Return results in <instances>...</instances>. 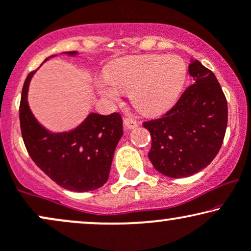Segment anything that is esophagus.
Returning a JSON list of instances; mask_svg holds the SVG:
<instances>
[{"mask_svg":"<svg viewBox=\"0 0 251 251\" xmlns=\"http://www.w3.org/2000/svg\"><path fill=\"white\" fill-rule=\"evenodd\" d=\"M124 125H125L126 128L132 129V128L138 127L139 123L136 122V120H135L134 118H132V117H127V118L124 119Z\"/></svg>","mask_w":251,"mask_h":251,"instance_id":"obj_1","label":"esophagus"}]
</instances>
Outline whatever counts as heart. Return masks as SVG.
Wrapping results in <instances>:
<instances>
[{"instance_id":"1","label":"heart","mask_w":251,"mask_h":251,"mask_svg":"<svg viewBox=\"0 0 251 251\" xmlns=\"http://www.w3.org/2000/svg\"><path fill=\"white\" fill-rule=\"evenodd\" d=\"M186 67L175 56H135L116 62L106 78L117 88L131 90L129 98L136 110L155 115L173 105L185 80ZM104 96L115 100L113 88L102 87Z\"/></svg>"}]
</instances>
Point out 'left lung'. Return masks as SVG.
I'll return each mask as SVG.
<instances>
[{
  "instance_id": "left-lung-1",
  "label": "left lung",
  "mask_w": 251,
  "mask_h": 251,
  "mask_svg": "<svg viewBox=\"0 0 251 251\" xmlns=\"http://www.w3.org/2000/svg\"><path fill=\"white\" fill-rule=\"evenodd\" d=\"M193 84L160 118L144 123L151 136L148 157L171 178L189 177L210 164L220 151L228 120L227 100L215 75L191 60Z\"/></svg>"
}]
</instances>
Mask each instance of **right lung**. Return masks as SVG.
Masks as SVG:
<instances>
[{
  "instance_id": "right-lung-1",
  "label": "right lung",
  "mask_w": 251,
  "mask_h": 251,
  "mask_svg": "<svg viewBox=\"0 0 251 251\" xmlns=\"http://www.w3.org/2000/svg\"><path fill=\"white\" fill-rule=\"evenodd\" d=\"M63 54L74 56L77 52ZM34 73L31 72L24 82L20 105L21 131L28 155L62 188L74 192L100 188L109 178L113 154L123 136L122 116L117 112L109 116L90 113L72 131L50 132L34 118L27 103L28 85Z\"/></svg>"
}]
</instances>
